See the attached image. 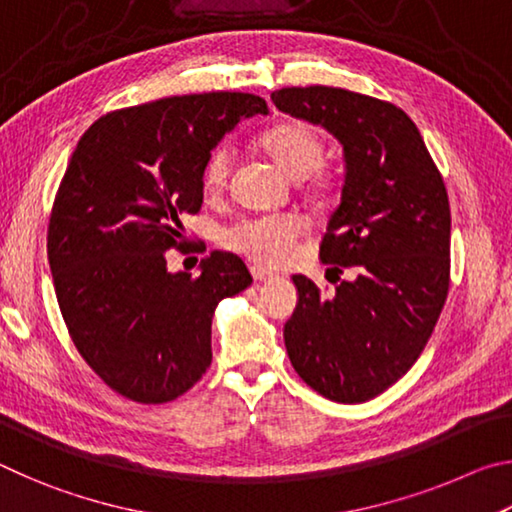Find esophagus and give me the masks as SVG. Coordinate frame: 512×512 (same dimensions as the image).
Here are the masks:
<instances>
[{
  "label": "esophagus",
  "instance_id": "obj_1",
  "mask_svg": "<svg viewBox=\"0 0 512 512\" xmlns=\"http://www.w3.org/2000/svg\"><path fill=\"white\" fill-rule=\"evenodd\" d=\"M250 275H253L255 282H271V280H275L273 273H268V271H264V268H259V266H250Z\"/></svg>",
  "mask_w": 512,
  "mask_h": 512
}]
</instances>
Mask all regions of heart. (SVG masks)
<instances>
[{
    "mask_svg": "<svg viewBox=\"0 0 512 512\" xmlns=\"http://www.w3.org/2000/svg\"><path fill=\"white\" fill-rule=\"evenodd\" d=\"M257 149L266 153L289 178L305 180L307 192L325 198L334 194L336 176L323 167L325 137L314 126L302 121H282L257 137ZM230 144H221L205 162L203 180L210 192H221L232 171ZM305 232V221L298 214H257L246 216L223 232V244L250 262L277 268L291 262L298 239Z\"/></svg>",
    "mask_w": 512,
    "mask_h": 512,
    "instance_id": "1",
    "label": "heart"
}]
</instances>
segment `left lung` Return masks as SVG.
Here are the masks:
<instances>
[{"label":"left lung","mask_w":512,"mask_h":512,"mask_svg":"<svg viewBox=\"0 0 512 512\" xmlns=\"http://www.w3.org/2000/svg\"><path fill=\"white\" fill-rule=\"evenodd\" d=\"M271 99L341 140L348 173L320 259L336 275L357 271L329 296L293 275L300 300L284 345L316 393L366 402L409 372L445 307L452 214L443 173L391 101L327 85L282 88Z\"/></svg>","instance_id":"obj_1"}]
</instances>
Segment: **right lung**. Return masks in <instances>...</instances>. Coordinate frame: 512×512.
Here are the masks:
<instances>
[{
    "label": "right lung",
    "instance_id": "obj_1",
    "mask_svg": "<svg viewBox=\"0 0 512 512\" xmlns=\"http://www.w3.org/2000/svg\"><path fill=\"white\" fill-rule=\"evenodd\" d=\"M268 115L246 92L183 94L112 110L83 133L51 205L47 257L67 332L112 391L140 404L187 393L212 363V316L250 287L232 253L201 275L169 273L187 253L180 216L203 205L210 151L239 121Z\"/></svg>",
    "mask_w": 512,
    "mask_h": 512
}]
</instances>
